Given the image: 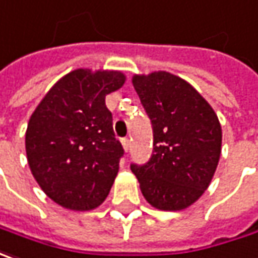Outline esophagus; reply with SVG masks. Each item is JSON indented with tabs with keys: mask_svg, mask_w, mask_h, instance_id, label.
I'll return each instance as SVG.
<instances>
[{
	"mask_svg": "<svg viewBox=\"0 0 258 258\" xmlns=\"http://www.w3.org/2000/svg\"><path fill=\"white\" fill-rule=\"evenodd\" d=\"M121 143H122V147H124V150H125V151H128L130 147H131V140L125 137V138H122V140H121Z\"/></svg>",
	"mask_w": 258,
	"mask_h": 258,
	"instance_id": "esophagus-1",
	"label": "esophagus"
}]
</instances>
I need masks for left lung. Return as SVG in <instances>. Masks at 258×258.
I'll return each mask as SVG.
<instances>
[{
	"instance_id": "8db88e82",
	"label": "left lung",
	"mask_w": 258,
	"mask_h": 258,
	"mask_svg": "<svg viewBox=\"0 0 258 258\" xmlns=\"http://www.w3.org/2000/svg\"><path fill=\"white\" fill-rule=\"evenodd\" d=\"M133 85L153 128V154L131 164L146 200L177 211L199 200L217 168L221 125L217 115L187 81L165 71L134 76Z\"/></svg>"
}]
</instances>
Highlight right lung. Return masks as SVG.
<instances>
[{"instance_id":"obj_1","label":"right lung","mask_w":258,"mask_h":258,"mask_svg":"<svg viewBox=\"0 0 258 258\" xmlns=\"http://www.w3.org/2000/svg\"><path fill=\"white\" fill-rule=\"evenodd\" d=\"M124 81L120 71L80 68L62 77L32 112L25 134L28 164L42 191L66 209H95L111 190L124 148L105 95Z\"/></svg>"}]
</instances>
